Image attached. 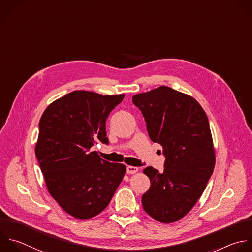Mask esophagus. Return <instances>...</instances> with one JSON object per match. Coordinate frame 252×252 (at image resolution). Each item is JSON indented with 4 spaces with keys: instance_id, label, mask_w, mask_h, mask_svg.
<instances>
[{
    "instance_id": "esophagus-1",
    "label": "esophagus",
    "mask_w": 252,
    "mask_h": 252,
    "mask_svg": "<svg viewBox=\"0 0 252 252\" xmlns=\"http://www.w3.org/2000/svg\"><path fill=\"white\" fill-rule=\"evenodd\" d=\"M138 171V168L135 166H127L126 167V173L127 174H134Z\"/></svg>"
}]
</instances>
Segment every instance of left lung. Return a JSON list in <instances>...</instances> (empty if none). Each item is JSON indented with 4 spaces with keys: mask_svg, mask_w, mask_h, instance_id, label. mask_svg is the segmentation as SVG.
I'll return each instance as SVG.
<instances>
[{
    "mask_svg": "<svg viewBox=\"0 0 252 252\" xmlns=\"http://www.w3.org/2000/svg\"><path fill=\"white\" fill-rule=\"evenodd\" d=\"M132 103L165 156L162 172L151 166L143 170L150 180L141 198L143 210L160 222H174L198 202L215 168L208 117L194 98L167 86L134 95Z\"/></svg>",
    "mask_w": 252,
    "mask_h": 252,
    "instance_id": "left-lung-1",
    "label": "left lung"
}]
</instances>
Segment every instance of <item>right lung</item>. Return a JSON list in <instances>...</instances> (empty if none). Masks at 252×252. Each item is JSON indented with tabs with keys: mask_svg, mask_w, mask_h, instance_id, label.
<instances>
[{
	"mask_svg": "<svg viewBox=\"0 0 252 252\" xmlns=\"http://www.w3.org/2000/svg\"><path fill=\"white\" fill-rule=\"evenodd\" d=\"M124 98L73 91L51 103L39 121L35 155L47 190L76 219L104 211L126 171L91 151L98 141L109 143L106 121Z\"/></svg>",
	"mask_w": 252,
	"mask_h": 252,
	"instance_id": "add662e5",
	"label": "right lung"
}]
</instances>
